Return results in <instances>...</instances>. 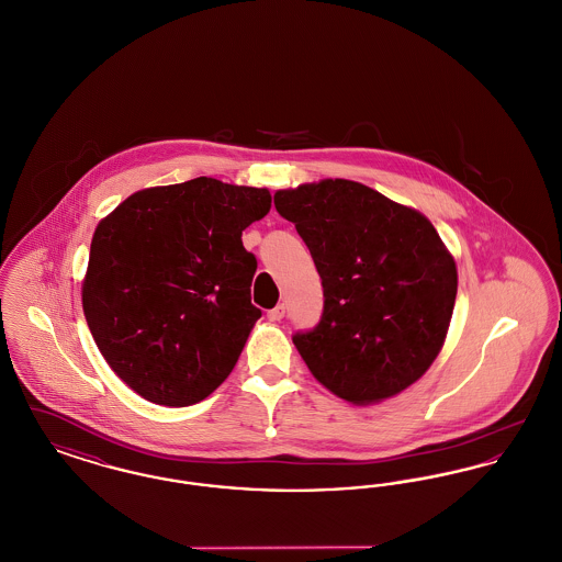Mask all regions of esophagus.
Listing matches in <instances>:
<instances>
[{
  "mask_svg": "<svg viewBox=\"0 0 562 562\" xmlns=\"http://www.w3.org/2000/svg\"><path fill=\"white\" fill-rule=\"evenodd\" d=\"M284 314H286V305H284V303H278L273 310H269L268 318L271 322H280L284 318Z\"/></svg>",
  "mask_w": 562,
  "mask_h": 562,
  "instance_id": "1",
  "label": "esophagus"
}]
</instances>
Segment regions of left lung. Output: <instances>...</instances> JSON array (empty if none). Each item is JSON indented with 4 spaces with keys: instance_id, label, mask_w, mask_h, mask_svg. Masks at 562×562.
<instances>
[{
    "instance_id": "1",
    "label": "left lung",
    "mask_w": 562,
    "mask_h": 562,
    "mask_svg": "<svg viewBox=\"0 0 562 562\" xmlns=\"http://www.w3.org/2000/svg\"><path fill=\"white\" fill-rule=\"evenodd\" d=\"M307 244L324 289L322 318L293 344L335 396L369 404L401 394L442 349L457 268L415 209L346 179L273 195Z\"/></svg>"
}]
</instances>
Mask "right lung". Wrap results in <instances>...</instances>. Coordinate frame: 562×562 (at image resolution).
<instances>
[{
	"instance_id": "add662e5",
	"label": "right lung",
	"mask_w": 562,
	"mask_h": 562,
	"mask_svg": "<svg viewBox=\"0 0 562 562\" xmlns=\"http://www.w3.org/2000/svg\"><path fill=\"white\" fill-rule=\"evenodd\" d=\"M269 209L268 189L198 177L136 191L97 225L83 316L138 396L189 406L234 371L261 318L250 303L257 259L241 232Z\"/></svg>"
}]
</instances>
